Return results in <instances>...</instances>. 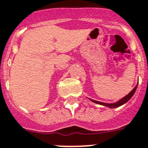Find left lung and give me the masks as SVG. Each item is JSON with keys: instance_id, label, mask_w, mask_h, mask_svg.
Returning <instances> with one entry per match:
<instances>
[{"instance_id": "left-lung-1", "label": "left lung", "mask_w": 148, "mask_h": 148, "mask_svg": "<svg viewBox=\"0 0 148 148\" xmlns=\"http://www.w3.org/2000/svg\"><path fill=\"white\" fill-rule=\"evenodd\" d=\"M137 86H138V84L135 86L132 90L130 92L128 95H126L125 97H123V99H121L120 100H119L118 101H116L115 103H112V104H108V103H104V102H101V101H95V100H93V99H90L92 102H95L96 104H99V105H104V106H106V107H108L110 108H118V107L121 106V105H124L125 103L127 102L130 99H131L133 95L135 94V91H136V89H137Z\"/></svg>"}]
</instances>
